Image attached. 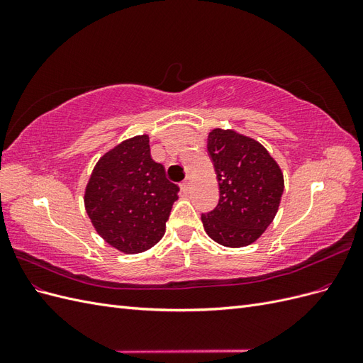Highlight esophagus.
<instances>
[{
    "mask_svg": "<svg viewBox=\"0 0 363 363\" xmlns=\"http://www.w3.org/2000/svg\"><path fill=\"white\" fill-rule=\"evenodd\" d=\"M191 186H192V182H191V177H188V179H186V180L180 184V188H182V191H183L184 194H188V192L191 191Z\"/></svg>",
    "mask_w": 363,
    "mask_h": 363,
    "instance_id": "1",
    "label": "esophagus"
}]
</instances>
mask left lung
Here are the masks:
<instances>
[{"label":"left lung","mask_w":363,"mask_h":363,"mask_svg":"<svg viewBox=\"0 0 363 363\" xmlns=\"http://www.w3.org/2000/svg\"><path fill=\"white\" fill-rule=\"evenodd\" d=\"M219 201L203 213L206 233L230 248L257 240L276 216L284 189L283 172L267 148L235 130L213 128L207 136Z\"/></svg>","instance_id":"8db88e82"}]
</instances>
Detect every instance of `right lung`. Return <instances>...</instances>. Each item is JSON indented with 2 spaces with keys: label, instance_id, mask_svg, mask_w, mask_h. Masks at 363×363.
Instances as JSON below:
<instances>
[{
  "label": "right lung",
  "instance_id": "right-lung-1",
  "mask_svg": "<svg viewBox=\"0 0 363 363\" xmlns=\"http://www.w3.org/2000/svg\"><path fill=\"white\" fill-rule=\"evenodd\" d=\"M179 191L163 164L152 160L148 135H139L96 162L86 184L84 207L108 245L136 255L162 239Z\"/></svg>",
  "mask_w": 363,
  "mask_h": 363
}]
</instances>
